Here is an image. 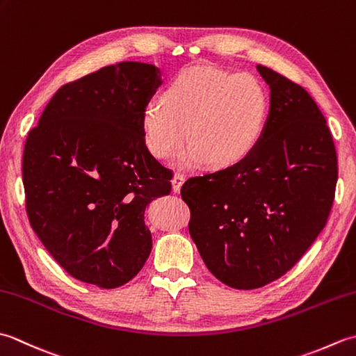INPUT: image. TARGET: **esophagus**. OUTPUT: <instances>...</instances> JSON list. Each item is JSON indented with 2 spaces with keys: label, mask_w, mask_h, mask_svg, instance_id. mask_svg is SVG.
<instances>
[{
  "label": "esophagus",
  "mask_w": 356,
  "mask_h": 356,
  "mask_svg": "<svg viewBox=\"0 0 356 356\" xmlns=\"http://www.w3.org/2000/svg\"><path fill=\"white\" fill-rule=\"evenodd\" d=\"M184 180H185V176H184L182 172H176V174H174V177H172V180H171L172 191H174V193H179V191H180V188H182Z\"/></svg>",
  "instance_id": "1"
}]
</instances>
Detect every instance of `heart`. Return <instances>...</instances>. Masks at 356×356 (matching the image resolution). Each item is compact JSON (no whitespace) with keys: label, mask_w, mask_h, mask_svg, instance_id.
Returning <instances> with one entry per match:
<instances>
[{"label":"heart","mask_w":356,"mask_h":356,"mask_svg":"<svg viewBox=\"0 0 356 356\" xmlns=\"http://www.w3.org/2000/svg\"><path fill=\"white\" fill-rule=\"evenodd\" d=\"M161 101L142 111L147 149L159 161L190 143L184 165L229 166L259 143L269 115V96L251 74L217 69H188L166 86Z\"/></svg>","instance_id":"obj_1"}]
</instances>
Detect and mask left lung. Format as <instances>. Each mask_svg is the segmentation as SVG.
<instances>
[{"label": "left lung", "mask_w": 356, "mask_h": 356, "mask_svg": "<svg viewBox=\"0 0 356 356\" xmlns=\"http://www.w3.org/2000/svg\"><path fill=\"white\" fill-rule=\"evenodd\" d=\"M257 70L270 88L259 143L180 190L203 261L234 289H257L293 268L326 226L338 179L334 138L312 96L268 67Z\"/></svg>", "instance_id": "1"}]
</instances>
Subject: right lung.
Returning a JSON list of instances; mask_svg holds the SVG:
<instances>
[{"mask_svg":"<svg viewBox=\"0 0 356 356\" xmlns=\"http://www.w3.org/2000/svg\"><path fill=\"white\" fill-rule=\"evenodd\" d=\"M159 84L154 65L104 67L59 88L27 134L22 184L30 226L79 282L122 286L151 252L143 213L171 193L172 177L142 133V111Z\"/></svg>","mask_w":356,"mask_h":356,"instance_id":"right-lung-1","label":"right lung"}]
</instances>
